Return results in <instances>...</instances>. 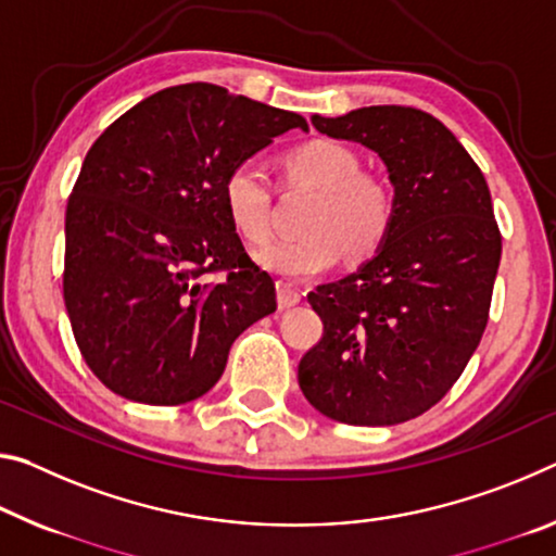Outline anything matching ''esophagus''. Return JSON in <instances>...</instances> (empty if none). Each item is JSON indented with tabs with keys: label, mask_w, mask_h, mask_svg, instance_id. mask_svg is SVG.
Returning a JSON list of instances; mask_svg holds the SVG:
<instances>
[{
	"label": "esophagus",
	"mask_w": 556,
	"mask_h": 556,
	"mask_svg": "<svg viewBox=\"0 0 556 556\" xmlns=\"http://www.w3.org/2000/svg\"><path fill=\"white\" fill-rule=\"evenodd\" d=\"M277 302L281 309H289V306H296L302 302V292H299L296 287L292 285H285V281H279L277 285Z\"/></svg>",
	"instance_id": "obj_1"
}]
</instances>
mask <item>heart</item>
<instances>
[{
    "instance_id": "b5f03b06",
    "label": "heart",
    "mask_w": 556,
    "mask_h": 556,
    "mask_svg": "<svg viewBox=\"0 0 556 556\" xmlns=\"http://www.w3.org/2000/svg\"><path fill=\"white\" fill-rule=\"evenodd\" d=\"M289 182L319 192L306 232L257 254L271 275L302 281L324 275L341 262L366 260L383 244L393 223V190L383 178L361 170L358 155L337 140H309L281 161ZM225 213L240 237L264 244L271 235L269 192L252 165H237L223 180Z\"/></svg>"
}]
</instances>
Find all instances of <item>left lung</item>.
<instances>
[{"label":"left lung","mask_w":556,"mask_h":556,"mask_svg":"<svg viewBox=\"0 0 556 556\" xmlns=\"http://www.w3.org/2000/svg\"><path fill=\"white\" fill-rule=\"evenodd\" d=\"M312 123L381 157L395 210L371 260L306 294L324 337L299 361V389L331 420L395 426L451 391L488 326L502 254L490 190L426 111L368 105Z\"/></svg>","instance_id":"1"}]
</instances>
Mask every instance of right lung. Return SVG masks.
<instances>
[{"label": "right lung", "mask_w": 556, "mask_h": 556, "mask_svg": "<svg viewBox=\"0 0 556 556\" xmlns=\"http://www.w3.org/2000/svg\"><path fill=\"white\" fill-rule=\"evenodd\" d=\"M306 121L223 86L163 88L86 153L66 207L64 302L103 386L148 405L205 395L235 339L277 309L247 257L223 180ZM225 270L219 282L207 274Z\"/></svg>", "instance_id": "right-lung-1"}]
</instances>
